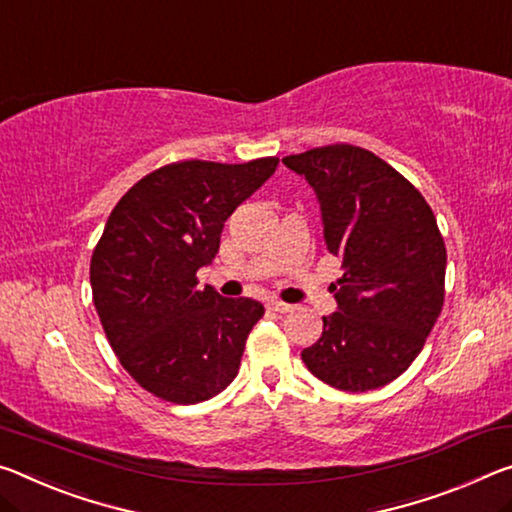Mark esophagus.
<instances>
[{"instance_id": "obj_1", "label": "esophagus", "mask_w": 512, "mask_h": 512, "mask_svg": "<svg viewBox=\"0 0 512 512\" xmlns=\"http://www.w3.org/2000/svg\"><path fill=\"white\" fill-rule=\"evenodd\" d=\"M269 310L280 312V314H287V312H294V305L282 303V300H269Z\"/></svg>"}]
</instances>
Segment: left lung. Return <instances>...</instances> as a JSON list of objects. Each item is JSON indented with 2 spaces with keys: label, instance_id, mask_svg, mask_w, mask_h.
Listing matches in <instances>:
<instances>
[{
  "label": "left lung",
  "instance_id": "left-lung-1",
  "mask_svg": "<svg viewBox=\"0 0 512 512\" xmlns=\"http://www.w3.org/2000/svg\"><path fill=\"white\" fill-rule=\"evenodd\" d=\"M321 205L326 246L344 275L319 342L300 353L342 392L378 389L410 367L444 305L446 248L433 209L405 177L358 145L282 159Z\"/></svg>",
  "mask_w": 512,
  "mask_h": 512
}]
</instances>
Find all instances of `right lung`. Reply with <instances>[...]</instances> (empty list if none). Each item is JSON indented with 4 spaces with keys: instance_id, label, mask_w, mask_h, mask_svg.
I'll use <instances>...</instances> for the list:
<instances>
[{
    "instance_id": "1",
    "label": "right lung",
    "mask_w": 512,
    "mask_h": 512,
    "mask_svg": "<svg viewBox=\"0 0 512 512\" xmlns=\"http://www.w3.org/2000/svg\"><path fill=\"white\" fill-rule=\"evenodd\" d=\"M278 161H177L113 207L91 257L93 303L120 364L159 399L207 401L239 373L264 305L198 289L196 273L216 257L227 218Z\"/></svg>"
}]
</instances>
